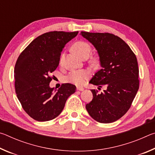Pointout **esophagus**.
I'll return each mask as SVG.
<instances>
[{"label":"esophagus","instance_id":"obj_1","mask_svg":"<svg viewBox=\"0 0 155 155\" xmlns=\"http://www.w3.org/2000/svg\"><path fill=\"white\" fill-rule=\"evenodd\" d=\"M77 89L78 91H83L84 90V88L83 87H77Z\"/></svg>","mask_w":155,"mask_h":155}]
</instances>
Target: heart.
I'll list each match as a JSON object with an SVG mask.
<instances>
[{
    "label": "heart",
    "mask_w": 155,
    "mask_h": 155,
    "mask_svg": "<svg viewBox=\"0 0 155 155\" xmlns=\"http://www.w3.org/2000/svg\"><path fill=\"white\" fill-rule=\"evenodd\" d=\"M75 51L79 54L81 57H85L86 56H90L91 53V46L88 43L85 41H80L76 43L74 46ZM64 57V54H62L60 57V63L63 62ZM90 76V73L87 70H74L70 72L66 77H65V81L68 83L75 84L77 85H83L86 79H87Z\"/></svg>",
    "instance_id": "b5f03b06"
}]
</instances>
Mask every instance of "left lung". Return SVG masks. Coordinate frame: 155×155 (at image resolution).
I'll return each instance as SVG.
<instances>
[{
	"label": "left lung",
	"mask_w": 155,
	"mask_h": 155,
	"mask_svg": "<svg viewBox=\"0 0 155 155\" xmlns=\"http://www.w3.org/2000/svg\"><path fill=\"white\" fill-rule=\"evenodd\" d=\"M81 35L93 44L100 57L101 69L90 83L107 87L101 94L91 90L93 99L86 109L97 122H114L130 109L139 90L137 57L129 46L114 34L81 31Z\"/></svg>",
	"instance_id": "left-lung-1"
}]
</instances>
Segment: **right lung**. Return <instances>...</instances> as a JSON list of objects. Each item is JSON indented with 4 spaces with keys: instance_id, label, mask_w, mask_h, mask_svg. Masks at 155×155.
Returning <instances> with one entry per match:
<instances>
[{
    "instance_id": "right-lung-1",
    "label": "right lung",
    "mask_w": 155,
    "mask_h": 155,
    "mask_svg": "<svg viewBox=\"0 0 155 155\" xmlns=\"http://www.w3.org/2000/svg\"><path fill=\"white\" fill-rule=\"evenodd\" d=\"M78 31H51L38 36L18 57L14 68L15 90L25 112L39 122L49 121L61 114L76 86L62 84L51 88V73L58 67L65 44Z\"/></svg>"
}]
</instances>
